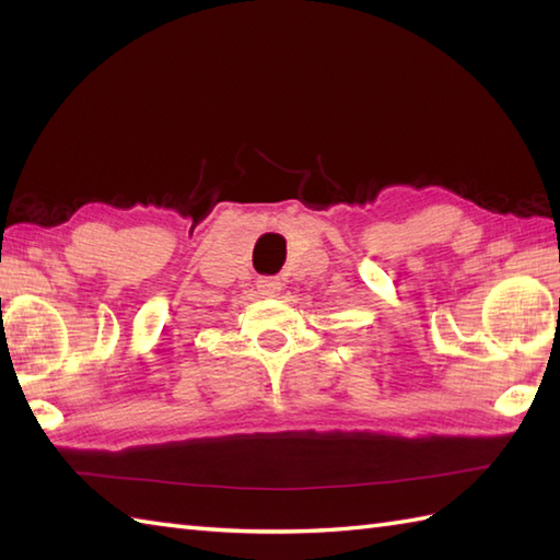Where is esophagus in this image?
<instances>
[{
    "label": "esophagus",
    "mask_w": 560,
    "mask_h": 560,
    "mask_svg": "<svg viewBox=\"0 0 560 560\" xmlns=\"http://www.w3.org/2000/svg\"><path fill=\"white\" fill-rule=\"evenodd\" d=\"M257 289L261 291V295H277L281 291V283L277 279H259Z\"/></svg>",
    "instance_id": "esophagus-1"
}]
</instances>
